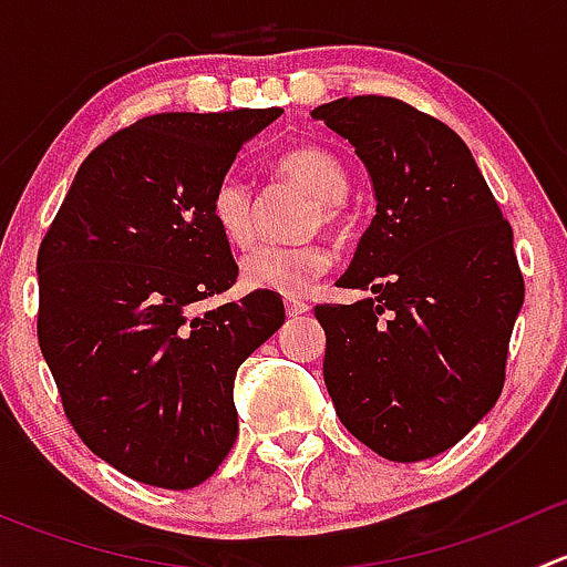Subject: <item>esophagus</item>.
<instances>
[{"label": "esophagus", "mask_w": 567, "mask_h": 567, "mask_svg": "<svg viewBox=\"0 0 567 567\" xmlns=\"http://www.w3.org/2000/svg\"><path fill=\"white\" fill-rule=\"evenodd\" d=\"M285 312H288L290 318H299V316H305V312H310V305H307V301H299V299H288L285 301Z\"/></svg>", "instance_id": "1"}]
</instances>
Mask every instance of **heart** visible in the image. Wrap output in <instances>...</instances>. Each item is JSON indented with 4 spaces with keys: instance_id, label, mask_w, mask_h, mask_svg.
Here are the masks:
<instances>
[{
    "instance_id": "1",
    "label": "heart",
    "mask_w": 567,
    "mask_h": 567,
    "mask_svg": "<svg viewBox=\"0 0 567 567\" xmlns=\"http://www.w3.org/2000/svg\"><path fill=\"white\" fill-rule=\"evenodd\" d=\"M277 167L318 199L312 210V227L323 225L331 230L340 227V203L348 194V173L334 153L318 145H301L285 153ZM210 219L230 247H249L255 238V216H251V192L241 177L225 175L216 183L210 197ZM329 266L331 251L320 244H299V247L262 244L241 260V279L251 290L299 299L310 293Z\"/></svg>"
}]
</instances>
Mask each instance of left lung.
Returning a JSON list of instances; mask_svg holds the SVG:
<instances>
[{
	"instance_id": "8db88e82",
	"label": "left lung",
	"mask_w": 567,
	"mask_h": 567,
	"mask_svg": "<svg viewBox=\"0 0 567 567\" xmlns=\"http://www.w3.org/2000/svg\"><path fill=\"white\" fill-rule=\"evenodd\" d=\"M362 158L375 216L320 305L323 381L337 416L386 461L458 444L499 398L524 305L513 230L472 151L431 114L384 95L312 109Z\"/></svg>"
}]
</instances>
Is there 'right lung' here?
Returning <instances> with one entry per match:
<instances>
[{"mask_svg":"<svg viewBox=\"0 0 567 567\" xmlns=\"http://www.w3.org/2000/svg\"><path fill=\"white\" fill-rule=\"evenodd\" d=\"M282 109L164 112L95 147L38 251V342L82 442L117 472L194 488L238 436L233 381L285 323L266 290L197 312L238 277L216 183Z\"/></svg>","mask_w":567,"mask_h":567,"instance_id":"obj_1","label":"right lung"}]
</instances>
